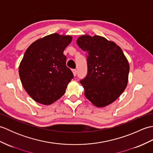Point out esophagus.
Segmentation results:
<instances>
[{"mask_svg": "<svg viewBox=\"0 0 153 153\" xmlns=\"http://www.w3.org/2000/svg\"><path fill=\"white\" fill-rule=\"evenodd\" d=\"M71 71H72V73H73V74H74V76H76V74H77V71H76V70L73 69Z\"/></svg>", "mask_w": 153, "mask_h": 153, "instance_id": "obj_1", "label": "esophagus"}]
</instances>
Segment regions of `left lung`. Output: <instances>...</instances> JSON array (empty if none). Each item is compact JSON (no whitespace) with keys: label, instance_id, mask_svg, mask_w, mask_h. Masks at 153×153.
<instances>
[{"label":"left lung","instance_id":"1","mask_svg":"<svg viewBox=\"0 0 153 153\" xmlns=\"http://www.w3.org/2000/svg\"><path fill=\"white\" fill-rule=\"evenodd\" d=\"M76 42L87 54V75L80 81L85 97L97 107L109 105L128 85V59L118 45L99 35H83Z\"/></svg>","mask_w":153,"mask_h":153}]
</instances>
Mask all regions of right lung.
<instances>
[{"instance_id": "obj_1", "label": "right lung", "mask_w": 153, "mask_h": 153, "mask_svg": "<svg viewBox=\"0 0 153 153\" xmlns=\"http://www.w3.org/2000/svg\"><path fill=\"white\" fill-rule=\"evenodd\" d=\"M71 41L70 35L54 33L39 39L27 48L19 64V76L35 101L50 105L63 96L74 77L63 54Z\"/></svg>"}]
</instances>
